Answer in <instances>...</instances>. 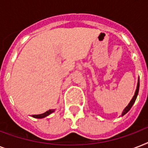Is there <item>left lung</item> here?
I'll use <instances>...</instances> for the list:
<instances>
[{
    "mask_svg": "<svg viewBox=\"0 0 148 148\" xmlns=\"http://www.w3.org/2000/svg\"><path fill=\"white\" fill-rule=\"evenodd\" d=\"M139 86H140V82H139V79H138V85H137V89H136V91H135V93H134V95L133 98L131 99V101H130V103H128V105L127 106L126 108H124V111H123V113H122L121 116H124L125 114H127V113L128 112L129 110H130V109L131 108V107L133 106V104L134 103V102H135L136 98H137V97H138V91H139Z\"/></svg>",
    "mask_w": 148,
    "mask_h": 148,
    "instance_id": "obj_1",
    "label": "left lung"
}]
</instances>
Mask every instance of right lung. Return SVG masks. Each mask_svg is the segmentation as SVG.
I'll use <instances>...</instances> for the list:
<instances>
[{"label":"right lung","instance_id":"add662e5","mask_svg":"<svg viewBox=\"0 0 148 148\" xmlns=\"http://www.w3.org/2000/svg\"><path fill=\"white\" fill-rule=\"evenodd\" d=\"M54 111V110H49L46 111L44 114H37V115H32V117H35V118H44V117H47L49 114H51V113H53Z\"/></svg>","mask_w":148,"mask_h":148}]
</instances>
